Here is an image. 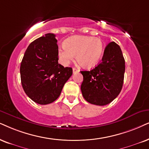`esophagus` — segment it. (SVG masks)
Instances as JSON below:
<instances>
[{"label": "esophagus", "mask_w": 149, "mask_h": 149, "mask_svg": "<svg viewBox=\"0 0 149 149\" xmlns=\"http://www.w3.org/2000/svg\"><path fill=\"white\" fill-rule=\"evenodd\" d=\"M79 71H80V70H79V69H76V68H73V73H78Z\"/></svg>", "instance_id": "34e87169"}]
</instances>
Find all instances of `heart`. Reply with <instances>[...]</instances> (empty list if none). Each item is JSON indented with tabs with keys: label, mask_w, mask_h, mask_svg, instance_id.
I'll use <instances>...</instances> for the list:
<instances>
[{
	"label": "heart",
	"mask_w": 149,
	"mask_h": 149,
	"mask_svg": "<svg viewBox=\"0 0 149 149\" xmlns=\"http://www.w3.org/2000/svg\"><path fill=\"white\" fill-rule=\"evenodd\" d=\"M104 44L99 38L88 36H73L64 42V47L59 49L61 63L67 65L76 55L77 63L84 68H92L100 61Z\"/></svg>",
	"instance_id": "heart-1"
}]
</instances>
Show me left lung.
Returning a JSON list of instances; mask_svg holds the SVG:
<instances>
[{"label": "left lung", "mask_w": 149, "mask_h": 149, "mask_svg": "<svg viewBox=\"0 0 149 149\" xmlns=\"http://www.w3.org/2000/svg\"><path fill=\"white\" fill-rule=\"evenodd\" d=\"M125 61L120 46L109 43L101 63L91 71H82L81 91L84 98L92 104L104 106L119 95L124 82Z\"/></svg>", "instance_id": "left-lung-1"}]
</instances>
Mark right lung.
<instances>
[{"label": "right lung", "instance_id": "add662e5", "mask_svg": "<svg viewBox=\"0 0 149 149\" xmlns=\"http://www.w3.org/2000/svg\"><path fill=\"white\" fill-rule=\"evenodd\" d=\"M20 73L27 96L39 104H48L60 96L73 70L58 64L56 35L49 33L30 43L20 64Z\"/></svg>", "mask_w": 149, "mask_h": 149}]
</instances>
